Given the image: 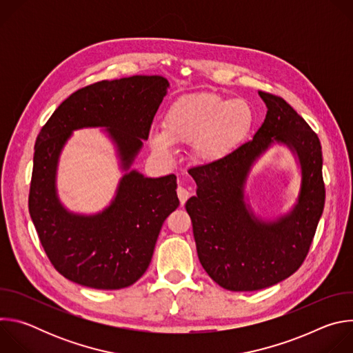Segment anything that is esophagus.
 Wrapping results in <instances>:
<instances>
[{
	"mask_svg": "<svg viewBox=\"0 0 353 353\" xmlns=\"http://www.w3.org/2000/svg\"><path fill=\"white\" fill-rule=\"evenodd\" d=\"M177 195H179V199H180V204L184 205L185 201L191 196V191L187 190V188H184V187H179V188H177Z\"/></svg>",
	"mask_w": 353,
	"mask_h": 353,
	"instance_id": "obj_1",
	"label": "esophagus"
}]
</instances>
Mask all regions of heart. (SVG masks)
Returning a JSON list of instances; mask_svg holds the SVG:
<instances>
[{"label": "heart", "instance_id": "b5f03b06", "mask_svg": "<svg viewBox=\"0 0 353 353\" xmlns=\"http://www.w3.org/2000/svg\"><path fill=\"white\" fill-rule=\"evenodd\" d=\"M254 114L243 99L216 93L181 97L169 108L163 131L152 130L149 142L157 154L168 155L173 143L190 145L199 161L215 162L226 157L248 134Z\"/></svg>", "mask_w": 353, "mask_h": 353}]
</instances>
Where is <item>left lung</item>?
Returning <instances> with one entry per match:
<instances>
[{"mask_svg":"<svg viewBox=\"0 0 353 353\" xmlns=\"http://www.w3.org/2000/svg\"><path fill=\"white\" fill-rule=\"evenodd\" d=\"M259 94L268 110L253 139L219 161L188 170L196 195L185 210L199 263L219 286L233 292L260 290L294 274L309 253L325 203L317 134L282 97ZM275 141L298 157L302 183L292 211L265 223L245 204L243 187L250 166Z\"/></svg>","mask_w":353,"mask_h":353,"instance_id":"8db88e82","label":"left lung"}]
</instances>
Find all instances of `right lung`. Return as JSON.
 I'll return each mask as SVG.
<instances>
[{
  "label": "right lung",
  "instance_id": "right-lung-1",
  "mask_svg": "<svg viewBox=\"0 0 353 353\" xmlns=\"http://www.w3.org/2000/svg\"><path fill=\"white\" fill-rule=\"evenodd\" d=\"M159 75L100 81L74 92L40 130L33 157L29 214L54 268L93 289H121L137 282L152 260L165 219L179 207L176 176L143 177L127 172L112 204L96 215H78L60 203L56 174L74 130L105 127L128 170L168 93Z\"/></svg>",
  "mask_w": 353,
  "mask_h": 353
}]
</instances>
